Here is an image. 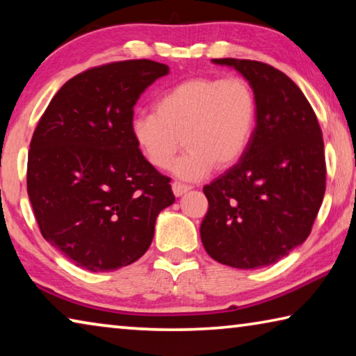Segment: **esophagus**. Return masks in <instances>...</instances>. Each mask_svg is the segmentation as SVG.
I'll return each instance as SVG.
<instances>
[{
  "label": "esophagus",
  "mask_w": 356,
  "mask_h": 356,
  "mask_svg": "<svg viewBox=\"0 0 356 356\" xmlns=\"http://www.w3.org/2000/svg\"><path fill=\"white\" fill-rule=\"evenodd\" d=\"M172 189H173V194L179 197L188 193V191H191V186L189 184H184V183H179V181H173L172 184Z\"/></svg>",
  "instance_id": "1"
}]
</instances>
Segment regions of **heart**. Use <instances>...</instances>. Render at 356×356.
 <instances>
[{"label": "heart", "mask_w": 356, "mask_h": 356, "mask_svg": "<svg viewBox=\"0 0 356 356\" xmlns=\"http://www.w3.org/2000/svg\"><path fill=\"white\" fill-rule=\"evenodd\" d=\"M154 109L132 119L135 145L152 167L165 170L184 141L188 149L173 163V173L188 181L237 163L258 119L253 87L240 78L186 79L159 95Z\"/></svg>", "instance_id": "heart-1"}]
</instances>
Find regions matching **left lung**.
Masks as SVG:
<instances>
[{"instance_id": "1", "label": "left lung", "mask_w": 356, "mask_h": 356, "mask_svg": "<svg viewBox=\"0 0 356 356\" xmlns=\"http://www.w3.org/2000/svg\"><path fill=\"white\" fill-rule=\"evenodd\" d=\"M253 87L258 119L248 149L204 188V248L235 269L273 264L309 237L326 189L325 145L314 108L280 70L256 60L215 58Z\"/></svg>"}]
</instances>
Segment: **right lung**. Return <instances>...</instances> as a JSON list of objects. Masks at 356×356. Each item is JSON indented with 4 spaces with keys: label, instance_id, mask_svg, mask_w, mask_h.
Here are the masks:
<instances>
[{
    "label": "right lung",
    "instance_id": "obj_1",
    "mask_svg": "<svg viewBox=\"0 0 356 356\" xmlns=\"http://www.w3.org/2000/svg\"><path fill=\"white\" fill-rule=\"evenodd\" d=\"M167 73L146 58L89 68L60 87L36 125L26 191L42 237L78 267L109 272L140 259L175 202L170 178L130 130L140 95Z\"/></svg>",
    "mask_w": 356,
    "mask_h": 356
}]
</instances>
